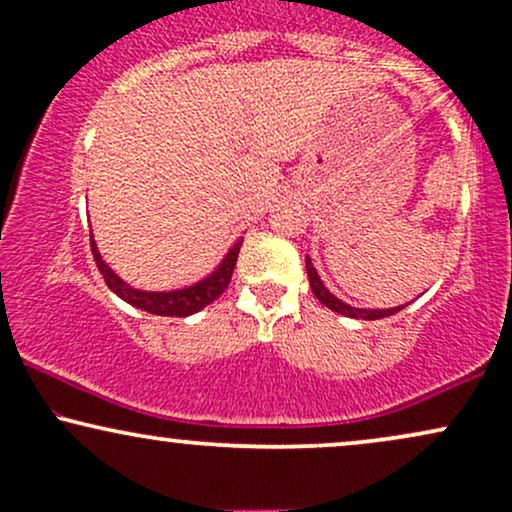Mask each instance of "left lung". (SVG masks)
<instances>
[{"instance_id":"8db88e82","label":"left lung","mask_w":512,"mask_h":512,"mask_svg":"<svg viewBox=\"0 0 512 512\" xmlns=\"http://www.w3.org/2000/svg\"><path fill=\"white\" fill-rule=\"evenodd\" d=\"M305 272H308V279H310V289H313L315 298L320 301L322 305H327V308L334 310V313L339 315H346V317H356V320H380V317H387V315H395L399 310L404 308V305H395V308H354V305L339 301L337 296H334L332 291H327V286L322 284L320 274H317V269L313 267V262H310V257L305 255Z\"/></svg>"}]
</instances>
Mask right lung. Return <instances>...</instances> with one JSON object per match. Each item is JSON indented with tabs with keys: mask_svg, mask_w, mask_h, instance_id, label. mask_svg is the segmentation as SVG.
<instances>
[{
	"mask_svg": "<svg viewBox=\"0 0 512 512\" xmlns=\"http://www.w3.org/2000/svg\"><path fill=\"white\" fill-rule=\"evenodd\" d=\"M240 245H243V238H238L236 243L231 245V250L226 252V257L219 262V267L214 272L199 279L197 284L185 286V289H175V291H142V289H134L129 286L125 279H120L113 269L105 264V260L98 252L96 240L91 236V252H93V260H96L98 269H101L105 284L108 289L117 293L122 301H127L134 308L146 310L151 315H166V317H187V315H195L202 308H207L209 303H214L216 298L221 296L223 291L228 289V281H231L233 269H236L238 262V252Z\"/></svg>",
	"mask_w": 512,
	"mask_h": 512,
	"instance_id": "obj_1",
	"label": "right lung"
}]
</instances>
